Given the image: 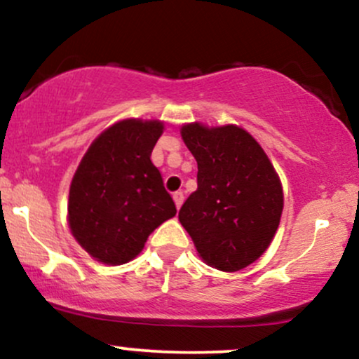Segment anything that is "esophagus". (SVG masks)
I'll return each mask as SVG.
<instances>
[{
  "mask_svg": "<svg viewBox=\"0 0 359 359\" xmlns=\"http://www.w3.org/2000/svg\"><path fill=\"white\" fill-rule=\"evenodd\" d=\"M174 203H175V208L180 209V205L184 204V194L182 192H174Z\"/></svg>",
  "mask_w": 359,
  "mask_h": 359,
  "instance_id": "1",
  "label": "esophagus"
}]
</instances>
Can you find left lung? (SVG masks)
Returning a JSON list of instances; mask_svg holds the SVG:
<instances>
[{
  "label": "left lung",
  "instance_id": "8db88e82",
  "mask_svg": "<svg viewBox=\"0 0 359 359\" xmlns=\"http://www.w3.org/2000/svg\"><path fill=\"white\" fill-rule=\"evenodd\" d=\"M197 162V191L179 221L199 257L212 269L238 271L265 253L283 211L278 174L265 150L236 125L180 128Z\"/></svg>",
  "mask_w": 359,
  "mask_h": 359
}]
</instances>
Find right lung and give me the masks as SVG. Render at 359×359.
Returning a JSON list of instances; mask_svg holds the SVG:
<instances>
[{"instance_id":"obj_1","label":"right lung","mask_w":359,"mask_h":359,"mask_svg":"<svg viewBox=\"0 0 359 359\" xmlns=\"http://www.w3.org/2000/svg\"><path fill=\"white\" fill-rule=\"evenodd\" d=\"M158 119H123L90 143L69 189V228L104 265H123L142 253L151 233L175 216L150 155L162 137Z\"/></svg>"}]
</instances>
